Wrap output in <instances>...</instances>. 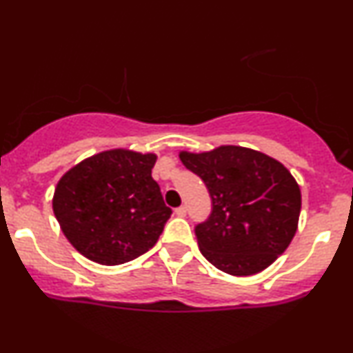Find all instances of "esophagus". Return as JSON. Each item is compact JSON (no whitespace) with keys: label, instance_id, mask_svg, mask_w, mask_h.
<instances>
[{"label":"esophagus","instance_id":"34e87169","mask_svg":"<svg viewBox=\"0 0 353 353\" xmlns=\"http://www.w3.org/2000/svg\"><path fill=\"white\" fill-rule=\"evenodd\" d=\"M174 214H176L177 217H184L185 214H188V209H185V205H181V208H177L174 210Z\"/></svg>","mask_w":353,"mask_h":353}]
</instances>
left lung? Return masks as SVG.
I'll list each match as a JSON object with an SVG mask.
<instances>
[{
	"mask_svg": "<svg viewBox=\"0 0 353 353\" xmlns=\"http://www.w3.org/2000/svg\"><path fill=\"white\" fill-rule=\"evenodd\" d=\"M179 157L204 181L212 201L210 216L194 228L210 264L230 275H252L283 254L297 230L302 197L279 161L239 145Z\"/></svg>",
	"mask_w": 353,
	"mask_h": 353,
	"instance_id": "8db88e82",
	"label": "left lung"
}]
</instances>
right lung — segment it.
<instances>
[{"label": "right lung", "instance_id": "obj_1", "mask_svg": "<svg viewBox=\"0 0 353 353\" xmlns=\"http://www.w3.org/2000/svg\"><path fill=\"white\" fill-rule=\"evenodd\" d=\"M154 154L114 149L96 154L61 177L52 210L74 249L117 265L148 252L171 217L151 172Z\"/></svg>", "mask_w": 353, "mask_h": 353}]
</instances>
